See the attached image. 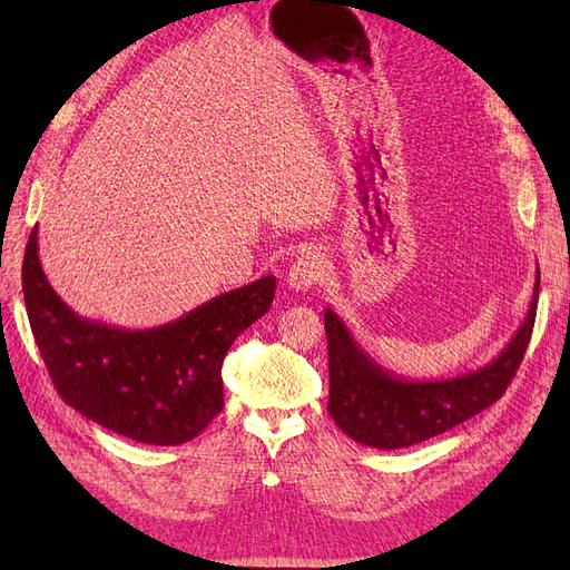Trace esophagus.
<instances>
[{
    "mask_svg": "<svg viewBox=\"0 0 570 570\" xmlns=\"http://www.w3.org/2000/svg\"><path fill=\"white\" fill-rule=\"evenodd\" d=\"M323 279H325V261L312 247L303 249V254L295 258V263L291 265L288 275H286L288 288L295 293H305L312 286L321 284Z\"/></svg>",
    "mask_w": 570,
    "mask_h": 570,
    "instance_id": "obj_1",
    "label": "esophagus"
}]
</instances>
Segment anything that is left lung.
Listing matches in <instances>:
<instances>
[{"instance_id": "left-lung-1", "label": "left lung", "mask_w": 570, "mask_h": 570, "mask_svg": "<svg viewBox=\"0 0 570 570\" xmlns=\"http://www.w3.org/2000/svg\"><path fill=\"white\" fill-rule=\"evenodd\" d=\"M538 286L541 269H535L533 297L522 325L492 363L439 381H409L383 370L327 307L323 318L331 372L327 413L346 436L381 451L415 445L469 421L494 404L513 381L531 340Z\"/></svg>"}]
</instances>
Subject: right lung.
<instances>
[{
  "label": "right lung",
  "mask_w": 570,
  "mask_h": 570,
  "mask_svg": "<svg viewBox=\"0 0 570 570\" xmlns=\"http://www.w3.org/2000/svg\"><path fill=\"white\" fill-rule=\"evenodd\" d=\"M37 235L39 226L24 249L22 293L59 397L131 441L179 445L198 436L224 409L230 344L269 309L277 279L261 277L170 323L125 331L67 307L43 275Z\"/></svg>",
  "instance_id": "1"
}]
</instances>
